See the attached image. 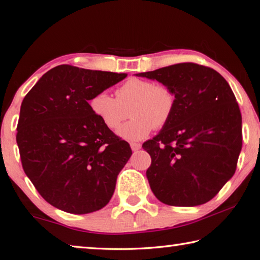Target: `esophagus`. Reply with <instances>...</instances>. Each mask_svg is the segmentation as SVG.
Returning <instances> with one entry per match:
<instances>
[{
	"instance_id": "obj_1",
	"label": "esophagus",
	"mask_w": 260,
	"mask_h": 260,
	"mask_svg": "<svg viewBox=\"0 0 260 260\" xmlns=\"http://www.w3.org/2000/svg\"><path fill=\"white\" fill-rule=\"evenodd\" d=\"M131 148L133 151H138L141 149V143L138 142H131Z\"/></svg>"
}]
</instances>
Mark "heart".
<instances>
[{
  "instance_id": "1",
  "label": "heart",
  "mask_w": 260,
  "mask_h": 260,
  "mask_svg": "<svg viewBox=\"0 0 260 260\" xmlns=\"http://www.w3.org/2000/svg\"><path fill=\"white\" fill-rule=\"evenodd\" d=\"M114 95L116 99L105 93L96 94L89 101V108L109 129L118 128L129 110L132 119L118 129V134L131 141L142 140L152 128L166 126L177 105L172 87L136 77L118 87Z\"/></svg>"
}]
</instances>
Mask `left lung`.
<instances>
[{
    "mask_svg": "<svg viewBox=\"0 0 260 260\" xmlns=\"http://www.w3.org/2000/svg\"><path fill=\"white\" fill-rule=\"evenodd\" d=\"M138 76L177 94L171 120L142 144L151 157L152 192L172 206L211 201L234 175L242 149V117L232 88L215 70L189 61Z\"/></svg>",
    "mask_w": 260,
    "mask_h": 260,
    "instance_id": "obj_1",
    "label": "left lung"
}]
</instances>
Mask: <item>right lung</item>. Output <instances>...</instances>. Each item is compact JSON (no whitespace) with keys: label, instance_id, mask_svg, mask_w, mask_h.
<instances>
[{"label":"right lung","instance_id":"1","mask_svg":"<svg viewBox=\"0 0 260 260\" xmlns=\"http://www.w3.org/2000/svg\"><path fill=\"white\" fill-rule=\"evenodd\" d=\"M126 77L63 64L43 74L24 98L16 135L21 165L55 208L85 214L111 200L132 149L88 102Z\"/></svg>","mask_w":260,"mask_h":260}]
</instances>
